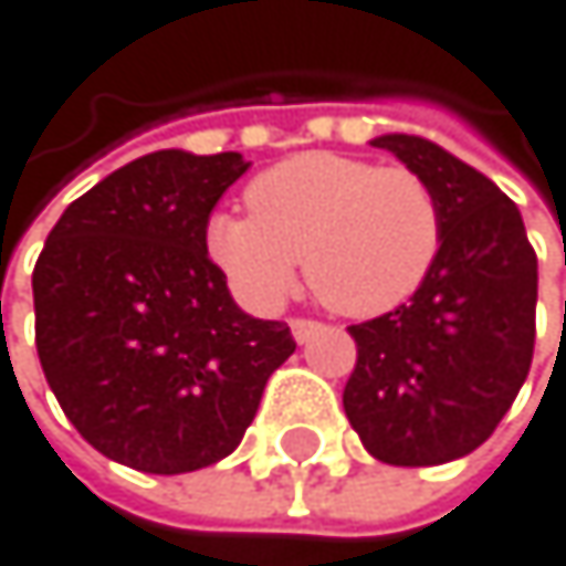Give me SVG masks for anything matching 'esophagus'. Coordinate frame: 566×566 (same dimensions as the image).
<instances>
[{
    "instance_id": "obj_1",
    "label": "esophagus",
    "mask_w": 566,
    "mask_h": 566,
    "mask_svg": "<svg viewBox=\"0 0 566 566\" xmlns=\"http://www.w3.org/2000/svg\"><path fill=\"white\" fill-rule=\"evenodd\" d=\"M289 325H292V336H295L298 343H308V339L322 329V322H315V318H302V315H295Z\"/></svg>"
}]
</instances>
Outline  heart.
Listing matches in <instances>:
<instances>
[{"instance_id": "obj_1", "label": "heart", "mask_w": 566, "mask_h": 566, "mask_svg": "<svg viewBox=\"0 0 566 566\" xmlns=\"http://www.w3.org/2000/svg\"><path fill=\"white\" fill-rule=\"evenodd\" d=\"M244 203L251 217H213L210 254L254 305L285 298L302 261L322 305L384 315L424 285L444 244L438 192L403 166L305 151L261 172Z\"/></svg>"}]
</instances>
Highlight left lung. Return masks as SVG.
<instances>
[{
  "instance_id": "left-lung-1",
  "label": "left lung",
  "mask_w": 566,
  "mask_h": 566,
  "mask_svg": "<svg viewBox=\"0 0 566 566\" xmlns=\"http://www.w3.org/2000/svg\"><path fill=\"white\" fill-rule=\"evenodd\" d=\"M441 200L444 244L410 302L349 325L356 366L343 390L374 459L403 469L475 451L513 407L536 343V251L492 179L415 135L374 138Z\"/></svg>"
}]
</instances>
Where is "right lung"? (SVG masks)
<instances>
[{
    "label": "right lung",
    "mask_w": 566,
    "mask_h": 566,
    "mask_svg": "<svg viewBox=\"0 0 566 566\" xmlns=\"http://www.w3.org/2000/svg\"><path fill=\"white\" fill-rule=\"evenodd\" d=\"M248 172L237 151H151L74 200L33 268L36 353L77 434L148 475L207 469L241 444L295 353L285 322L244 315L207 223Z\"/></svg>",
    "instance_id": "add662e5"
}]
</instances>
